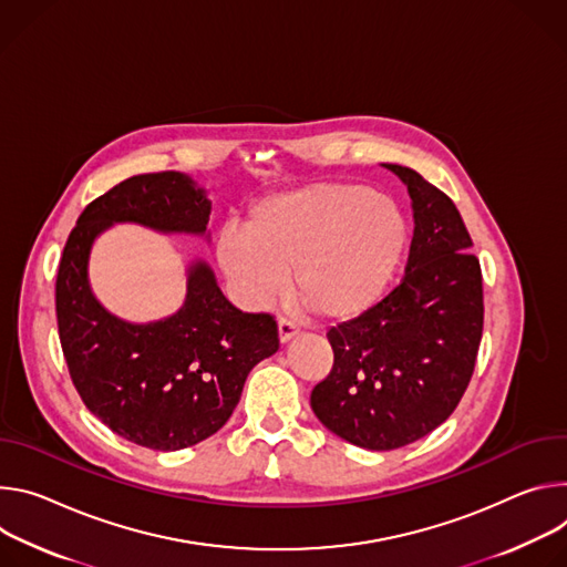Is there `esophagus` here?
<instances>
[{"mask_svg": "<svg viewBox=\"0 0 567 567\" xmlns=\"http://www.w3.org/2000/svg\"><path fill=\"white\" fill-rule=\"evenodd\" d=\"M277 333H279V342L286 344V342H290V340L299 333V327H297L295 322L286 320V318H279V322H277Z\"/></svg>", "mask_w": 567, "mask_h": 567, "instance_id": "1", "label": "esophagus"}]
</instances>
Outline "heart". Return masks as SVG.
<instances>
[{"instance_id":"heart-1","label":"heart","mask_w":567,"mask_h":567,"mask_svg":"<svg viewBox=\"0 0 567 567\" xmlns=\"http://www.w3.org/2000/svg\"><path fill=\"white\" fill-rule=\"evenodd\" d=\"M408 247L396 200L360 182H318L259 200L245 231L220 234L216 257L245 306L264 308L290 277L310 316L349 322L381 301Z\"/></svg>"}]
</instances>
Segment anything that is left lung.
<instances>
[{
    "label": "left lung",
    "instance_id": "8db88e82",
    "mask_svg": "<svg viewBox=\"0 0 567 567\" xmlns=\"http://www.w3.org/2000/svg\"><path fill=\"white\" fill-rule=\"evenodd\" d=\"M408 186L414 236L403 281L364 316L333 327V369L310 394L344 442L394 451L442 425L462 401L482 340V270L453 200L416 171Z\"/></svg>",
    "mask_w": 567,
    "mask_h": 567
}]
</instances>
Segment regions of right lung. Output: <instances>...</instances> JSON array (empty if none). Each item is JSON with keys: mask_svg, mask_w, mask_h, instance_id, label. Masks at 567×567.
Here are the masks:
<instances>
[{"mask_svg": "<svg viewBox=\"0 0 567 567\" xmlns=\"http://www.w3.org/2000/svg\"><path fill=\"white\" fill-rule=\"evenodd\" d=\"M209 214L207 192L184 173L128 177L85 207L58 266V333L83 403L151 451L196 446L227 423L251 367L279 349L277 322L231 306L203 259L188 264L173 316L125 322L92 292V245L116 223L209 240Z\"/></svg>", "mask_w": 567, "mask_h": 567, "instance_id": "1", "label": "right lung"}]
</instances>
